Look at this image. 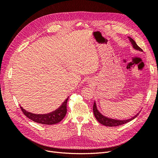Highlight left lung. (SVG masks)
Wrapping results in <instances>:
<instances>
[{
  "mask_svg": "<svg viewBox=\"0 0 158 158\" xmlns=\"http://www.w3.org/2000/svg\"><path fill=\"white\" fill-rule=\"evenodd\" d=\"M128 38H129V40H130L134 48H135V49L139 50L140 51H143V50L140 48V47L137 45L136 42L134 41L133 39H132V38L130 37H128ZM93 111H94V116H95V118L98 120V121L99 123H101L102 125H103L105 126H107V127H117L119 125H123V124H125L129 121H132V119H134L137 117V115H136L134 117L131 118V119H128V120H125V121H118V120H115V119H112V118L106 117L105 116L102 115V114L98 111V110L97 109L96 105H95V102H94V106H93Z\"/></svg>",
  "mask_w": 158,
  "mask_h": 158,
  "instance_id": "left-lung-1",
  "label": "left lung"
}]
</instances>
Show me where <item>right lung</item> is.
Masks as SVG:
<instances>
[{
  "instance_id": "right-lung-1",
  "label": "right lung",
  "mask_w": 158,
  "mask_h": 158,
  "mask_svg": "<svg viewBox=\"0 0 158 158\" xmlns=\"http://www.w3.org/2000/svg\"><path fill=\"white\" fill-rule=\"evenodd\" d=\"M68 99H66L64 103L62 104V106L56 111L52 112L49 114H33L30 112L26 111L25 109H23L20 107L22 111L25 115L31 119V121H34L37 123L43 124V125H54L61 121L64 117H65L67 109H66V104H67Z\"/></svg>"
}]
</instances>
